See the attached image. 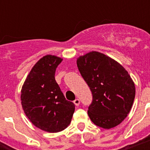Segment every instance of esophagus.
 <instances>
[{
  "label": "esophagus",
  "instance_id": "obj_1",
  "mask_svg": "<svg viewBox=\"0 0 150 150\" xmlns=\"http://www.w3.org/2000/svg\"><path fill=\"white\" fill-rule=\"evenodd\" d=\"M74 103H75V106H79V105L80 104V100H79V99H75V100H74Z\"/></svg>",
  "mask_w": 150,
  "mask_h": 150
}]
</instances>
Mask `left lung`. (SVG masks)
I'll use <instances>...</instances> for the list:
<instances>
[{
	"instance_id": "1",
	"label": "left lung",
	"mask_w": 150,
	"mask_h": 150,
	"mask_svg": "<svg viewBox=\"0 0 150 150\" xmlns=\"http://www.w3.org/2000/svg\"><path fill=\"white\" fill-rule=\"evenodd\" d=\"M77 66L93 94L88 115L96 125L110 129L128 116L135 96L134 82L123 66L100 52L77 59Z\"/></svg>"
}]
</instances>
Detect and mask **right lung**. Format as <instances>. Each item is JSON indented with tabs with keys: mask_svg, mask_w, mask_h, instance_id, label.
I'll return each mask as SVG.
<instances>
[{
	"mask_svg": "<svg viewBox=\"0 0 150 150\" xmlns=\"http://www.w3.org/2000/svg\"><path fill=\"white\" fill-rule=\"evenodd\" d=\"M61 61L54 55L43 57L33 67L21 90L26 117L36 127L48 132L65 129L75 112V104L66 100L54 77Z\"/></svg>",
	"mask_w": 150,
	"mask_h": 150,
	"instance_id": "right-lung-1",
	"label": "right lung"
}]
</instances>
